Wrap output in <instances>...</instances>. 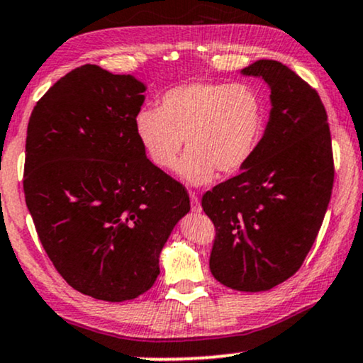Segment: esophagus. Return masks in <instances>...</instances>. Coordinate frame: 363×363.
Wrapping results in <instances>:
<instances>
[{
  "mask_svg": "<svg viewBox=\"0 0 363 363\" xmlns=\"http://www.w3.org/2000/svg\"><path fill=\"white\" fill-rule=\"evenodd\" d=\"M189 197H191V211H192V213H201V211H203V208H201L199 197H197L194 192H191Z\"/></svg>",
  "mask_w": 363,
  "mask_h": 363,
  "instance_id": "34e87169",
  "label": "esophagus"
}]
</instances>
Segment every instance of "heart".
<instances>
[{"instance_id": "b5f03b06", "label": "heart", "mask_w": 363, "mask_h": 363, "mask_svg": "<svg viewBox=\"0 0 363 363\" xmlns=\"http://www.w3.org/2000/svg\"><path fill=\"white\" fill-rule=\"evenodd\" d=\"M263 99L253 86L224 82H192L167 90L160 107L135 116V134L160 171L177 166L189 184H208L218 171L233 176L255 157L264 135Z\"/></svg>"}]
</instances>
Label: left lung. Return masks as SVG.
I'll use <instances>...</instances> for the list:
<instances>
[{
    "label": "left lung",
    "mask_w": 363,
    "mask_h": 363,
    "mask_svg": "<svg viewBox=\"0 0 363 363\" xmlns=\"http://www.w3.org/2000/svg\"><path fill=\"white\" fill-rule=\"evenodd\" d=\"M242 75L272 89V112L255 157L203 196L216 236L209 268L224 286L266 291L293 277L322 228L333 187L332 137L315 89L277 60Z\"/></svg>",
    "instance_id": "obj_1"
}]
</instances>
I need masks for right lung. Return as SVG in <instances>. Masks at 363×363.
I'll use <instances>...</instances> for the list:
<instances>
[{
  "mask_svg": "<svg viewBox=\"0 0 363 363\" xmlns=\"http://www.w3.org/2000/svg\"><path fill=\"white\" fill-rule=\"evenodd\" d=\"M144 91L134 77L82 65L36 102L26 130L23 189L43 250L72 288L104 301L152 286L191 209L135 134Z\"/></svg>",
  "mask_w": 363,
  "mask_h": 363,
  "instance_id": "add662e5",
  "label": "right lung"
}]
</instances>
